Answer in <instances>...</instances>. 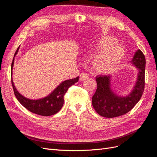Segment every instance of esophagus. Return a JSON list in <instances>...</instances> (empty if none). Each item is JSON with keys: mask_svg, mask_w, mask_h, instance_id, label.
I'll list each match as a JSON object with an SVG mask.
<instances>
[{"mask_svg": "<svg viewBox=\"0 0 157 157\" xmlns=\"http://www.w3.org/2000/svg\"><path fill=\"white\" fill-rule=\"evenodd\" d=\"M88 78V75L86 73H82L80 75V80H82V81H84V80H86Z\"/></svg>", "mask_w": 157, "mask_h": 157, "instance_id": "1", "label": "esophagus"}]
</instances>
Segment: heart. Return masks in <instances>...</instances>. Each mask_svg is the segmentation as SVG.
Listing matches in <instances>:
<instances>
[{
    "mask_svg": "<svg viewBox=\"0 0 157 157\" xmlns=\"http://www.w3.org/2000/svg\"><path fill=\"white\" fill-rule=\"evenodd\" d=\"M93 50H100L92 60V69L99 75H105L116 69L124 58L125 50L111 36H104L93 46Z\"/></svg>",
    "mask_w": 157,
    "mask_h": 157,
    "instance_id": "1",
    "label": "heart"
}]
</instances>
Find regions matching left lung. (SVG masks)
I'll return each instance as SVG.
<instances>
[{
	"mask_svg": "<svg viewBox=\"0 0 157 157\" xmlns=\"http://www.w3.org/2000/svg\"><path fill=\"white\" fill-rule=\"evenodd\" d=\"M131 63L138 69L136 84L126 96L117 94L111 88V75H98L96 91L92 97V105L99 115L106 118L119 117L129 112L140 101L145 88V58L137 50Z\"/></svg>",
	"mask_w": 157,
	"mask_h": 157,
	"instance_id": "8db88e82",
	"label": "left lung"
}]
</instances>
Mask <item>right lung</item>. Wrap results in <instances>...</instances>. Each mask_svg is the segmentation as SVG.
Returning <instances> with one entry per match:
<instances>
[{
    "instance_id": "add662e5",
    "label": "right lung",
    "mask_w": 157,
    "mask_h": 157,
    "mask_svg": "<svg viewBox=\"0 0 157 157\" xmlns=\"http://www.w3.org/2000/svg\"><path fill=\"white\" fill-rule=\"evenodd\" d=\"M20 46L18 47L17 50L14 54V58L17 54ZM14 58L12 61L11 65V79L12 85L13 89V92L17 100L21 105L26 108L29 111L36 114V115L48 117L58 113L62 107L64 103L63 96L68 88L78 81L79 77H77L75 78L65 80L60 83L48 96L43 98L38 99H31L27 98L19 92L15 86L12 80V70L14 63Z\"/></svg>"
}]
</instances>
